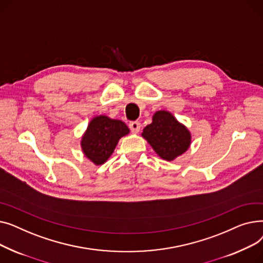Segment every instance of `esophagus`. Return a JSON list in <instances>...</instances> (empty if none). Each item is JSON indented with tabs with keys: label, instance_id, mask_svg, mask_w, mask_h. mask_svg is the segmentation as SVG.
<instances>
[{
	"label": "esophagus",
	"instance_id": "obj_1",
	"mask_svg": "<svg viewBox=\"0 0 263 263\" xmlns=\"http://www.w3.org/2000/svg\"><path fill=\"white\" fill-rule=\"evenodd\" d=\"M129 127H130L132 132L137 133V132H140V130H141V122L140 121H131L130 124H129Z\"/></svg>",
	"mask_w": 263,
	"mask_h": 263
}]
</instances>
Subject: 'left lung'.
Returning a JSON list of instances; mask_svg holds the SVG:
<instances>
[{
    "instance_id": "left-lung-1",
    "label": "left lung",
    "mask_w": 263,
    "mask_h": 263,
    "mask_svg": "<svg viewBox=\"0 0 263 263\" xmlns=\"http://www.w3.org/2000/svg\"><path fill=\"white\" fill-rule=\"evenodd\" d=\"M142 136L165 161H174L182 156L192 143L190 130L165 109L157 110L153 122L144 128Z\"/></svg>"
}]
</instances>
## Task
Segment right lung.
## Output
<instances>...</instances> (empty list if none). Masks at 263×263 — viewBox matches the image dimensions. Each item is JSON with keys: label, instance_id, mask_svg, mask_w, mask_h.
Masks as SVG:
<instances>
[{"label": "right lung", "instance_id": "obj_1", "mask_svg": "<svg viewBox=\"0 0 263 263\" xmlns=\"http://www.w3.org/2000/svg\"><path fill=\"white\" fill-rule=\"evenodd\" d=\"M129 133L127 124L119 119L95 116L81 137L82 153L95 165H102L112 156L121 137Z\"/></svg>", "mask_w": 263, "mask_h": 263}]
</instances>
